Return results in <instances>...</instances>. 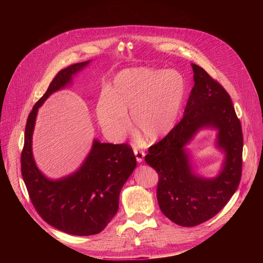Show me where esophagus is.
<instances>
[{"label": "esophagus", "mask_w": 263, "mask_h": 263, "mask_svg": "<svg viewBox=\"0 0 263 263\" xmlns=\"http://www.w3.org/2000/svg\"><path fill=\"white\" fill-rule=\"evenodd\" d=\"M134 154H135V157H136L137 162H142V161H143V158H144L145 153L142 151V149L134 148Z\"/></svg>", "instance_id": "obj_1"}]
</instances>
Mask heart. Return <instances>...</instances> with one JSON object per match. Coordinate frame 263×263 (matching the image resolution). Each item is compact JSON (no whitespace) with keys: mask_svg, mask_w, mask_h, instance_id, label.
Masks as SVG:
<instances>
[{"mask_svg":"<svg viewBox=\"0 0 263 263\" xmlns=\"http://www.w3.org/2000/svg\"><path fill=\"white\" fill-rule=\"evenodd\" d=\"M185 92V80L176 70L124 69L115 77L109 92L99 98L97 119L106 136L120 141L130 129L131 112L135 128L155 142L174 129Z\"/></svg>","mask_w":263,"mask_h":263,"instance_id":"1","label":"heart"}]
</instances>
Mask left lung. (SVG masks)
Segmentation results:
<instances>
[{
    "label": "left lung",
    "instance_id": "obj_1",
    "mask_svg": "<svg viewBox=\"0 0 263 263\" xmlns=\"http://www.w3.org/2000/svg\"><path fill=\"white\" fill-rule=\"evenodd\" d=\"M195 85L184 116L160 141L148 147L145 162L158 173L157 201L162 213L182 227H194L215 214L236 192L241 178L243 138L229 93L201 66L192 63ZM203 127L218 130L217 146L225 153L214 178L196 174L185 149Z\"/></svg>",
    "mask_w": 263,
    "mask_h": 263
}]
</instances>
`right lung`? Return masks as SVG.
Wrapping results in <instances>:
<instances>
[{
    "instance_id": "right-lung-1",
    "label": "right lung",
    "mask_w": 263,
    "mask_h": 263,
    "mask_svg": "<svg viewBox=\"0 0 263 263\" xmlns=\"http://www.w3.org/2000/svg\"><path fill=\"white\" fill-rule=\"evenodd\" d=\"M89 62L71 64L56 74L28 117L21 156L22 176L36 211L52 227L77 236L95 235L105 229L117 214L120 193L136 166L129 144L98 139L80 168L69 176L51 180L36 166L32 135L39 108L53 92L69 85L74 74Z\"/></svg>"
}]
</instances>
